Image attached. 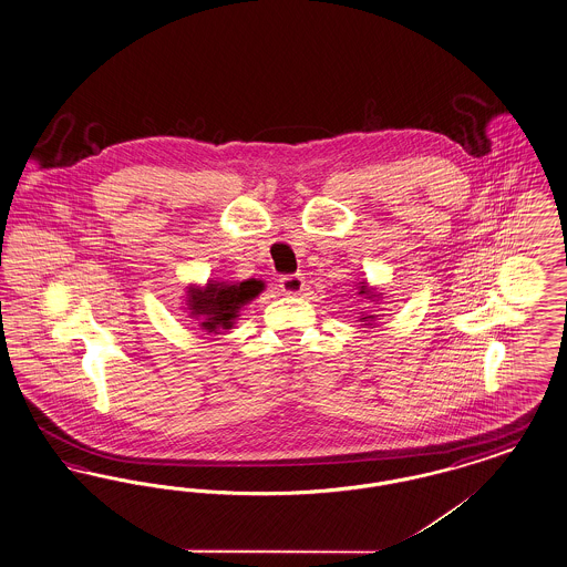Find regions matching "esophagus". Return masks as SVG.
Here are the masks:
<instances>
[{"mask_svg": "<svg viewBox=\"0 0 567 567\" xmlns=\"http://www.w3.org/2000/svg\"><path fill=\"white\" fill-rule=\"evenodd\" d=\"M278 282H280L278 285L280 291L285 295H299L306 289V280H303L301 274H287Z\"/></svg>", "mask_w": 567, "mask_h": 567, "instance_id": "34e87169", "label": "esophagus"}]
</instances>
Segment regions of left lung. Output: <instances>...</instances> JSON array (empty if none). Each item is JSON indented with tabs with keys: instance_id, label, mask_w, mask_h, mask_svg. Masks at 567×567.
<instances>
[{
	"instance_id": "obj_1",
	"label": "left lung",
	"mask_w": 567,
	"mask_h": 567,
	"mask_svg": "<svg viewBox=\"0 0 567 567\" xmlns=\"http://www.w3.org/2000/svg\"><path fill=\"white\" fill-rule=\"evenodd\" d=\"M361 293L369 295V291H367V289H364V287H361Z\"/></svg>"
}]
</instances>
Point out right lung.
<instances>
[{"label": "right lung", "mask_w": 567, "mask_h": 567, "mask_svg": "<svg viewBox=\"0 0 567 567\" xmlns=\"http://www.w3.org/2000/svg\"><path fill=\"white\" fill-rule=\"evenodd\" d=\"M264 289L261 280H245L238 285H224V282H208L204 289H192L187 308L192 317L200 318L206 331L229 329L231 320L238 317L236 312L250 301L255 295Z\"/></svg>", "instance_id": "obj_1"}]
</instances>
